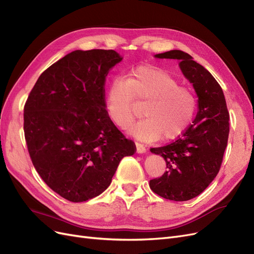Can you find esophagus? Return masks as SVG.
Here are the masks:
<instances>
[{"mask_svg":"<svg viewBox=\"0 0 254 254\" xmlns=\"http://www.w3.org/2000/svg\"><path fill=\"white\" fill-rule=\"evenodd\" d=\"M135 146H136V152L137 153H144V152H146V147H145L143 144L136 142Z\"/></svg>","mask_w":254,"mask_h":254,"instance_id":"esophagus-1","label":"esophagus"}]
</instances>
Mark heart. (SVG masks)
Returning a JSON list of instances; mask_svg holds the SVG:
<instances>
[{"mask_svg":"<svg viewBox=\"0 0 254 254\" xmlns=\"http://www.w3.org/2000/svg\"><path fill=\"white\" fill-rule=\"evenodd\" d=\"M144 105L145 119L129 132L136 139L151 142L173 141L190 125L197 109V98L190 88L179 84L168 71L155 65H140L129 71L124 79L117 78L105 94L107 113L114 125L126 129Z\"/></svg>","mask_w":254,"mask_h":254,"instance_id":"1","label":"heart"}]
</instances>
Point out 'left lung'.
Listing matches in <instances>:
<instances>
[{
  "mask_svg": "<svg viewBox=\"0 0 254 254\" xmlns=\"http://www.w3.org/2000/svg\"><path fill=\"white\" fill-rule=\"evenodd\" d=\"M156 57L179 61L182 73L198 95V113L176 141L150 148L164 158L167 171L151 179L149 187L168 200L187 201L201 194L217 176L228 144L230 115L219 83L188 53L174 50Z\"/></svg>",
  "mask_w": 254,
  "mask_h": 254,
  "instance_id": "8db88e82",
  "label": "left lung"
}]
</instances>
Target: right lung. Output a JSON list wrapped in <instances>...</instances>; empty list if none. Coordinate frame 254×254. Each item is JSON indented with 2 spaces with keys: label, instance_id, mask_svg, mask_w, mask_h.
Returning a JSON list of instances; mask_svg holds the SVG:
<instances>
[{
  "label": "right lung",
  "instance_id": "add662e5",
  "mask_svg": "<svg viewBox=\"0 0 254 254\" xmlns=\"http://www.w3.org/2000/svg\"><path fill=\"white\" fill-rule=\"evenodd\" d=\"M121 60L113 50L74 51L48 67L27 97L30 160L42 180L68 201L102 194L120 161L136 150L106 110V77Z\"/></svg>",
  "mask_w": 254,
  "mask_h": 254
}]
</instances>
